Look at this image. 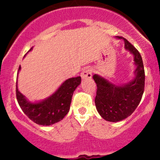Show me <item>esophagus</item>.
Returning <instances> with one entry per match:
<instances>
[{
	"label": "esophagus",
	"instance_id": "34e87169",
	"mask_svg": "<svg viewBox=\"0 0 160 160\" xmlns=\"http://www.w3.org/2000/svg\"><path fill=\"white\" fill-rule=\"evenodd\" d=\"M82 79H90L92 77V71L90 68H84L80 73Z\"/></svg>",
	"mask_w": 160,
	"mask_h": 160
}]
</instances>
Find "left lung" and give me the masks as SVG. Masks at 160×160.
I'll list each match as a JSON object with an SVG mask.
<instances>
[{
  "mask_svg": "<svg viewBox=\"0 0 160 160\" xmlns=\"http://www.w3.org/2000/svg\"><path fill=\"white\" fill-rule=\"evenodd\" d=\"M125 49L133 56L135 70L130 81L122 84L113 83L99 74H93L97 84L95 105L100 115L108 122H117L130 116L141 101L145 87V71L138 51L125 38Z\"/></svg>",
  "mask_w": 160,
  "mask_h": 160,
  "instance_id": "left-lung-1",
  "label": "left lung"
}]
</instances>
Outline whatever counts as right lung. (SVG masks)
Instances as JSON below:
<instances>
[{
  "label": "right lung",
  "instance_id": "add662e5",
  "mask_svg": "<svg viewBox=\"0 0 160 160\" xmlns=\"http://www.w3.org/2000/svg\"><path fill=\"white\" fill-rule=\"evenodd\" d=\"M32 49V48L29 51ZM21 70V66L18 72ZM81 83V77L66 80L50 96L41 101H31L22 94L16 83V96L22 111L32 122L40 125L49 126L60 122L70 111L72 93Z\"/></svg>",
  "mask_w": 160,
  "mask_h": 160
}]
</instances>
